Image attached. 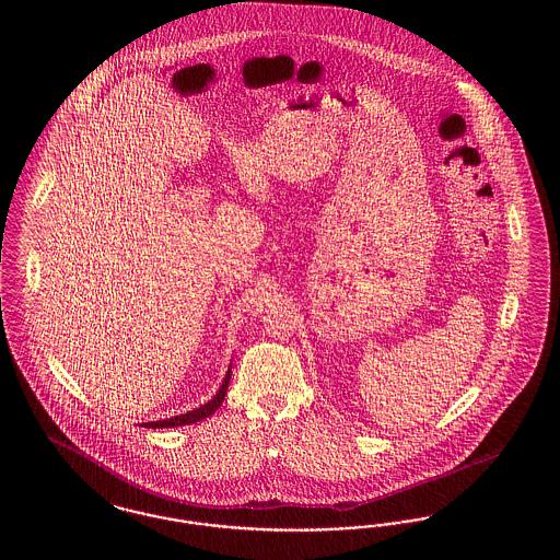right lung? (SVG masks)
<instances>
[{
  "instance_id": "obj_1",
  "label": "right lung",
  "mask_w": 560,
  "mask_h": 560,
  "mask_svg": "<svg viewBox=\"0 0 560 560\" xmlns=\"http://www.w3.org/2000/svg\"><path fill=\"white\" fill-rule=\"evenodd\" d=\"M229 380H231V372L226 373L220 390L215 393V397L212 400H208L206 405H201L199 409L195 411H188L185 416H176V418H170V420H160V422H147L144 428H174V427H188V424H195L199 420H206L210 418L213 411L222 405V400L226 397V388H229Z\"/></svg>"
}]
</instances>
